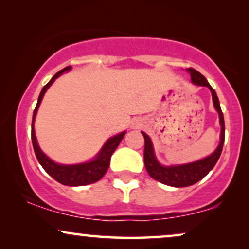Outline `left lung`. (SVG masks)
<instances>
[{
    "label": "left lung",
    "mask_w": 249,
    "mask_h": 249,
    "mask_svg": "<svg viewBox=\"0 0 249 249\" xmlns=\"http://www.w3.org/2000/svg\"><path fill=\"white\" fill-rule=\"evenodd\" d=\"M191 75V81L196 85H202V87H207L212 92L213 104L214 107L216 108L219 113L220 125H221V134H220V144L216 147V150L208 156L207 158L201 159L196 162H191L186 165H179V166H162L157 161L156 157H154L152 142H151L150 137L146 133L142 132L145 139V147H144V164L146 167L147 173L157 181L162 182V184L168 185V186L173 187H186L191 185L196 184L199 180H201L204 177H206L208 172L215 166L216 161L219 160L220 154L222 152V146H224L225 142V121L224 115H222L221 107H220V103L216 96L214 89L211 87L210 83L205 78L199 71L194 70L193 68L187 69Z\"/></svg>",
    "instance_id": "obj_1"
}]
</instances>
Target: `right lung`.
I'll use <instances>...</instances> for the list:
<instances>
[{
  "label": "right lung",
  "mask_w": 249,
  "mask_h": 249,
  "mask_svg": "<svg viewBox=\"0 0 249 249\" xmlns=\"http://www.w3.org/2000/svg\"><path fill=\"white\" fill-rule=\"evenodd\" d=\"M70 69L71 67H67L61 71H58V72L50 79V82L43 87L41 93H39L38 101H37V105L35 110H34L33 125H31V141H33V146L34 151H35L37 160H38L39 164L42 165V167L44 168L45 172L50 174L56 181L61 182L62 185H65V186H84V185L93 184V182L98 181V180L102 179L103 176L107 173L108 165H110L111 156L115 152L116 148L118 147L119 142H122V139L124 138L125 133L126 132L124 131V132L117 134V136L108 139V141L105 142L104 146H103L101 152L98 153V156L96 157L95 160L84 162V164L59 165L53 162L42 152L38 144H37L35 130H34V121H35L37 110H38V107L39 104H41L43 96H44L48 88L53 84L57 77L61 76L64 71H68Z\"/></svg>",
  "instance_id": "obj_1"
}]
</instances>
